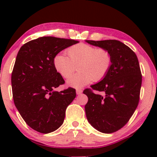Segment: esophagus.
I'll return each mask as SVG.
<instances>
[{"label": "esophagus", "instance_id": "1", "mask_svg": "<svg viewBox=\"0 0 157 157\" xmlns=\"http://www.w3.org/2000/svg\"><path fill=\"white\" fill-rule=\"evenodd\" d=\"M82 89H77L76 90V93H77V95H79V94H82Z\"/></svg>", "mask_w": 157, "mask_h": 157}]
</instances>
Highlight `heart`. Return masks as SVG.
<instances>
[{
	"label": "heart",
	"mask_w": 157,
	"mask_h": 157,
	"mask_svg": "<svg viewBox=\"0 0 157 157\" xmlns=\"http://www.w3.org/2000/svg\"><path fill=\"white\" fill-rule=\"evenodd\" d=\"M68 57L57 54L53 59L56 71L65 79L71 76L78 65V73L67 80L69 87L80 89L92 81H100L109 73L111 56L105 48L86 44H78L67 49Z\"/></svg>",
	"instance_id": "1"
}]
</instances>
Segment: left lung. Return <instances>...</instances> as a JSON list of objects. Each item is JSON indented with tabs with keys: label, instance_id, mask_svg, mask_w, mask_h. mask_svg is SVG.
<instances>
[{
	"label": "left lung",
	"instance_id": "8db88e82",
	"mask_svg": "<svg viewBox=\"0 0 157 157\" xmlns=\"http://www.w3.org/2000/svg\"><path fill=\"white\" fill-rule=\"evenodd\" d=\"M105 48L111 56V66L101 81L86 89L89 100L85 105L86 117L91 125L105 134L120 130L128 122L140 100L142 75L136 54L116 40H86ZM92 90L101 92L97 95Z\"/></svg>",
	"mask_w": 157,
	"mask_h": 157
}]
</instances>
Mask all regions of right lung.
<instances>
[{"label": "right lung", "instance_id": "obj_1", "mask_svg": "<svg viewBox=\"0 0 157 157\" xmlns=\"http://www.w3.org/2000/svg\"><path fill=\"white\" fill-rule=\"evenodd\" d=\"M79 43L71 39L41 37L21 46L12 73L15 105L26 124L43 134L63 123L67 106L76 97L75 89H55L65 82L56 71L53 59L59 52Z\"/></svg>", "mask_w": 157, "mask_h": 157}]
</instances>
